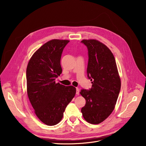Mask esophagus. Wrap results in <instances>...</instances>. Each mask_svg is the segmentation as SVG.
Wrapping results in <instances>:
<instances>
[{
    "mask_svg": "<svg viewBox=\"0 0 146 146\" xmlns=\"http://www.w3.org/2000/svg\"><path fill=\"white\" fill-rule=\"evenodd\" d=\"M79 92H80V91H79L78 88H76V94L78 95L79 94Z\"/></svg>",
    "mask_w": 146,
    "mask_h": 146,
    "instance_id": "34e87169",
    "label": "esophagus"
}]
</instances>
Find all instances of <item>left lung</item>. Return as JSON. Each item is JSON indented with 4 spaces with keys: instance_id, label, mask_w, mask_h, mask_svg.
Here are the masks:
<instances>
[{
    "instance_id": "left-lung-1",
    "label": "left lung",
    "mask_w": 146,
    "mask_h": 146,
    "mask_svg": "<svg viewBox=\"0 0 146 146\" xmlns=\"http://www.w3.org/2000/svg\"><path fill=\"white\" fill-rule=\"evenodd\" d=\"M81 42L88 49L87 76L92 84L89 90H81L80 94L86 100L81 111L88 122L98 124L113 111L121 89V80L114 56L106 46L94 39Z\"/></svg>"
}]
</instances>
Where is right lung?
I'll list each match as a JSON object with an SVG mask.
<instances>
[{"label": "right lung", "mask_w": 146, "mask_h": 146, "mask_svg": "<svg viewBox=\"0 0 146 146\" xmlns=\"http://www.w3.org/2000/svg\"><path fill=\"white\" fill-rule=\"evenodd\" d=\"M67 40H51L38 48L27 68V93L38 119L49 126L58 123L66 106L75 96L73 86L55 82L62 73L60 58Z\"/></svg>", "instance_id": "add662e5"}]
</instances>
